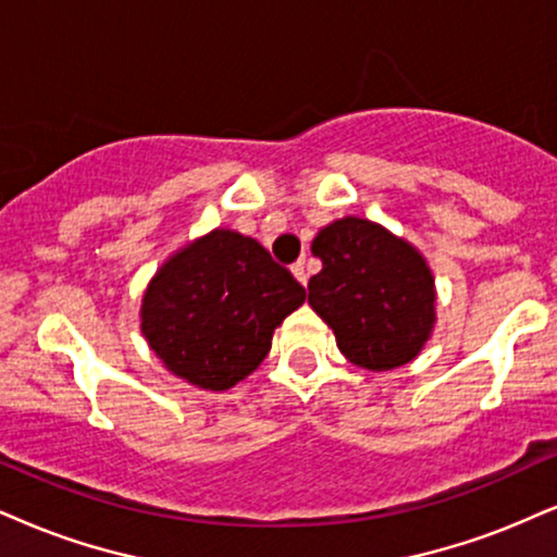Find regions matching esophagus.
<instances>
[{"mask_svg":"<svg viewBox=\"0 0 557 557\" xmlns=\"http://www.w3.org/2000/svg\"><path fill=\"white\" fill-rule=\"evenodd\" d=\"M292 273L301 286H307V278H310V273H307V268H305V263H301V260H297V263L292 265Z\"/></svg>","mask_w":557,"mask_h":557,"instance_id":"1","label":"esophagus"}]
</instances>
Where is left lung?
<instances>
[{"instance_id": "obj_1", "label": "left lung", "mask_w": 557, "mask_h": 557, "mask_svg": "<svg viewBox=\"0 0 557 557\" xmlns=\"http://www.w3.org/2000/svg\"><path fill=\"white\" fill-rule=\"evenodd\" d=\"M322 271L310 305L356 367L387 372L416 359L434 327V276L421 252L369 219L346 216L314 237Z\"/></svg>"}]
</instances>
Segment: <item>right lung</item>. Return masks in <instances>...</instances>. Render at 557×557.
I'll return each instance as SVG.
<instances>
[{"mask_svg": "<svg viewBox=\"0 0 557 557\" xmlns=\"http://www.w3.org/2000/svg\"><path fill=\"white\" fill-rule=\"evenodd\" d=\"M301 301L305 286L263 245L214 230L157 271L141 331L170 372L219 393L258 369Z\"/></svg>", "mask_w": 557, "mask_h": 557, "instance_id": "1", "label": "right lung"}]
</instances>
